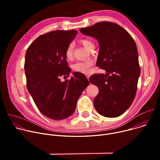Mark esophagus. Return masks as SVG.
I'll use <instances>...</instances> for the list:
<instances>
[{
    "instance_id": "34e87169",
    "label": "esophagus",
    "mask_w": 160,
    "mask_h": 160,
    "mask_svg": "<svg viewBox=\"0 0 160 160\" xmlns=\"http://www.w3.org/2000/svg\"><path fill=\"white\" fill-rule=\"evenodd\" d=\"M86 77H87V79H88V80H89V78H90V76H89V75H86Z\"/></svg>"
}]
</instances>
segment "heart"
Returning <instances> with one entry per match:
<instances>
[{"instance_id": "obj_1", "label": "heart", "mask_w": 160, "mask_h": 160, "mask_svg": "<svg viewBox=\"0 0 160 160\" xmlns=\"http://www.w3.org/2000/svg\"><path fill=\"white\" fill-rule=\"evenodd\" d=\"M80 43L83 45V46L89 51L91 48L94 46V43L88 39H82L80 40ZM73 45L70 43L67 47L65 51V56L68 59H70L73 58ZM92 62L91 61H85V62H78L73 65V70L76 72H80L85 74H88L92 71L91 67H92Z\"/></svg>"}]
</instances>
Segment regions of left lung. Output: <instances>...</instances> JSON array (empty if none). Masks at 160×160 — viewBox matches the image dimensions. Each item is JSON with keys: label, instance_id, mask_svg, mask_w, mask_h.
<instances>
[{"label": "left lung", "instance_id": "obj_1", "mask_svg": "<svg viewBox=\"0 0 160 160\" xmlns=\"http://www.w3.org/2000/svg\"><path fill=\"white\" fill-rule=\"evenodd\" d=\"M80 31L98 40L96 65L107 73L89 79L99 88L94 107L102 116L118 117L130 106L137 92L141 69L135 42L127 30L114 22H99Z\"/></svg>", "mask_w": 160, "mask_h": 160}]
</instances>
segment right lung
<instances>
[{
  "label": "right lung",
  "mask_w": 160,
  "mask_h": 160,
  "mask_svg": "<svg viewBox=\"0 0 160 160\" xmlns=\"http://www.w3.org/2000/svg\"><path fill=\"white\" fill-rule=\"evenodd\" d=\"M78 32L55 30L40 35L27 49L25 72L27 86L36 106L46 117L61 120L74 112L79 97L89 85L85 75L74 72L70 80L61 82L68 75L65 56L67 47Z\"/></svg>",
  "instance_id": "1"
}]
</instances>
